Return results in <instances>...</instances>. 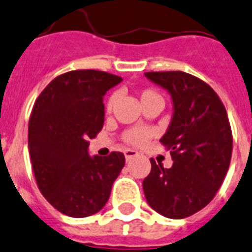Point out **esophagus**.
I'll use <instances>...</instances> for the list:
<instances>
[{"label":"esophagus","mask_w":252,"mask_h":252,"mask_svg":"<svg viewBox=\"0 0 252 252\" xmlns=\"http://www.w3.org/2000/svg\"><path fill=\"white\" fill-rule=\"evenodd\" d=\"M138 155H139V154L136 153L135 150H130V148L125 150V158H126V160H130V159L138 157Z\"/></svg>","instance_id":"obj_1"}]
</instances>
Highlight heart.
<instances>
[{"label":"heart","instance_id":"heart-1","mask_svg":"<svg viewBox=\"0 0 252 252\" xmlns=\"http://www.w3.org/2000/svg\"><path fill=\"white\" fill-rule=\"evenodd\" d=\"M138 97H139L142 105L150 104V102H154V101H161L160 94L158 93L157 91H154L151 88H147V89H142V91L138 92ZM117 99H118V94L117 93H113L110 94V97L106 101V105H105V110L106 113H112L114 106L117 104ZM154 136V131L150 130V128H140V127H132L128 128L124 132L122 135V139L126 142L130 146H135V147H143L148 143V140L151 139Z\"/></svg>","mask_w":252,"mask_h":252}]
</instances>
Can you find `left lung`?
<instances>
[{
    "label": "left lung",
    "mask_w": 252,
    "mask_h": 252,
    "mask_svg": "<svg viewBox=\"0 0 252 252\" xmlns=\"http://www.w3.org/2000/svg\"><path fill=\"white\" fill-rule=\"evenodd\" d=\"M165 88L173 101V118L160 143L173 165L151 159L143 180L148 205L164 217L181 220L213 200L229 169L233 134L225 105L205 81L181 71L146 72Z\"/></svg>",
    "instance_id": "1"
}]
</instances>
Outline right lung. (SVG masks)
Segmentation results:
<instances>
[{"label":"right lung","instance_id":"right-lung-1","mask_svg":"<svg viewBox=\"0 0 252 252\" xmlns=\"http://www.w3.org/2000/svg\"><path fill=\"white\" fill-rule=\"evenodd\" d=\"M120 76L95 69L65 72L35 99L29 121V151L44 198L73 218L92 216L108 202L125 155L89 157V139L104 126L102 97Z\"/></svg>","mask_w":252,"mask_h":252}]
</instances>
